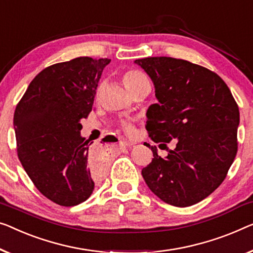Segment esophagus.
<instances>
[{
  "mask_svg": "<svg viewBox=\"0 0 253 253\" xmlns=\"http://www.w3.org/2000/svg\"><path fill=\"white\" fill-rule=\"evenodd\" d=\"M120 144H122L123 146H125V148H130V146L133 145L130 142H128V141H122L120 142Z\"/></svg>",
  "mask_w": 253,
  "mask_h": 253,
  "instance_id": "obj_1",
  "label": "esophagus"
}]
</instances>
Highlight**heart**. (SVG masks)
Wrapping results in <instances>:
<instances>
[{"mask_svg": "<svg viewBox=\"0 0 253 253\" xmlns=\"http://www.w3.org/2000/svg\"><path fill=\"white\" fill-rule=\"evenodd\" d=\"M123 82L125 87L128 89V92H130L131 89L136 88L137 86H139L143 83L148 82V79L143 75L141 71L138 70H127L123 76ZM101 88V86H100ZM124 129H125L128 134H131L134 131V127L131 126V124H124Z\"/></svg>", "mask_w": 253, "mask_h": 253, "instance_id": "heart-1", "label": "heart"}]
</instances>
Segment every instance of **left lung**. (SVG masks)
Here are the masks:
<instances>
[{
	"label": "left lung",
	"instance_id": "1",
	"mask_svg": "<svg viewBox=\"0 0 253 253\" xmlns=\"http://www.w3.org/2000/svg\"><path fill=\"white\" fill-rule=\"evenodd\" d=\"M134 62L153 82L159 102L146 112L150 138L175 142L166 158L151 146L154 158L143 178L168 205L193 206L223 183L235 159L239 107L223 79L205 67L168 56Z\"/></svg>",
	"mask_w": 253,
	"mask_h": 253
}]
</instances>
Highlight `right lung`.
I'll list each match as a JSON object with an SVG mask.
<instances>
[{
	"label": "right lung",
	"instance_id": "add662e5",
	"mask_svg": "<svg viewBox=\"0 0 253 253\" xmlns=\"http://www.w3.org/2000/svg\"><path fill=\"white\" fill-rule=\"evenodd\" d=\"M110 59L81 56L45 68L30 82L13 116L18 158L41 193L56 205L87 200L104 175L93 142L81 136Z\"/></svg>",
	"mask_w": 253,
	"mask_h": 253
}]
</instances>
